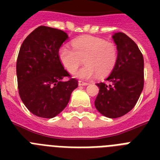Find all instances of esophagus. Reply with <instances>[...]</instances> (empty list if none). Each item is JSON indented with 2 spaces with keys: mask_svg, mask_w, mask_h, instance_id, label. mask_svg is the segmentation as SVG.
Returning <instances> with one entry per match:
<instances>
[{
  "mask_svg": "<svg viewBox=\"0 0 160 160\" xmlns=\"http://www.w3.org/2000/svg\"><path fill=\"white\" fill-rule=\"evenodd\" d=\"M89 83L85 82V81H82V80H79V85H88Z\"/></svg>",
  "mask_w": 160,
  "mask_h": 160,
  "instance_id": "esophagus-1",
  "label": "esophagus"
}]
</instances>
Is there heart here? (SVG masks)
<instances>
[{"instance_id":"b5f03b06","label":"heart","mask_w":160,"mask_h":160,"mask_svg":"<svg viewBox=\"0 0 160 160\" xmlns=\"http://www.w3.org/2000/svg\"><path fill=\"white\" fill-rule=\"evenodd\" d=\"M72 48L63 46L59 50V58L68 72L74 73L81 63H85L75 74L79 79L89 80L97 75L100 77L109 75L118 60V48L112 41L91 36L75 39Z\"/></svg>"}]
</instances>
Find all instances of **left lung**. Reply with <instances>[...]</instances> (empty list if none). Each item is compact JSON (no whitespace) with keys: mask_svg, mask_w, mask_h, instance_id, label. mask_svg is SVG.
Returning <instances> with one entry per match:
<instances>
[{"mask_svg":"<svg viewBox=\"0 0 160 160\" xmlns=\"http://www.w3.org/2000/svg\"><path fill=\"white\" fill-rule=\"evenodd\" d=\"M118 48V60L105 83H97V110L108 118H119L136 105L144 88V57L132 39L123 32L113 36Z\"/></svg>","mask_w":160,"mask_h":160,"instance_id":"1","label":"left lung"}]
</instances>
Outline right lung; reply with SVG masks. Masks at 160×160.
<instances>
[{
	"mask_svg": "<svg viewBox=\"0 0 160 160\" xmlns=\"http://www.w3.org/2000/svg\"><path fill=\"white\" fill-rule=\"evenodd\" d=\"M68 38L65 31L39 26L21 45L16 60L20 97L33 114L51 119L60 114L78 87V80L64 69L59 50ZM65 78L68 80L63 81Z\"/></svg>",
	"mask_w": 160,
	"mask_h": 160,
	"instance_id": "obj_1",
	"label": "right lung"
}]
</instances>
